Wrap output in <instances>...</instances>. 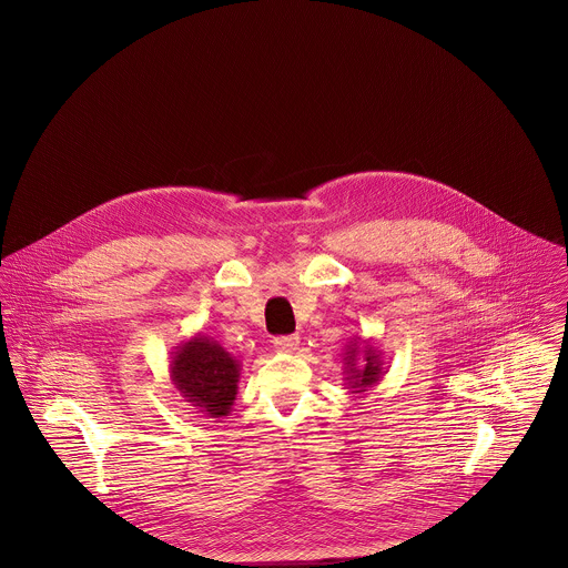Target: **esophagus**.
<instances>
[{"label": "esophagus", "instance_id": "obj_1", "mask_svg": "<svg viewBox=\"0 0 568 568\" xmlns=\"http://www.w3.org/2000/svg\"><path fill=\"white\" fill-rule=\"evenodd\" d=\"M272 344L283 353H292L298 348V335H281V337H274Z\"/></svg>", "mask_w": 568, "mask_h": 568}]
</instances>
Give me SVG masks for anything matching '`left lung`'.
I'll return each instance as SVG.
<instances>
[{
	"mask_svg": "<svg viewBox=\"0 0 568 568\" xmlns=\"http://www.w3.org/2000/svg\"><path fill=\"white\" fill-rule=\"evenodd\" d=\"M357 355H359L357 344H351L348 351H346V357H344L346 359V375H348L346 379H348V386L353 388V393L366 390L368 386L377 384L379 377H382V359H379V355L368 344L362 351V355H364L362 368L355 364Z\"/></svg>",
	"mask_w": 568,
	"mask_h": 568,
	"instance_id": "8db88e82",
	"label": "left lung"
}]
</instances>
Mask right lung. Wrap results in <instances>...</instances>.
I'll list each match as a JSON object with an SVG mask.
<instances>
[{"label": "right lung", "mask_w": 568, "mask_h": 568, "mask_svg": "<svg viewBox=\"0 0 568 568\" xmlns=\"http://www.w3.org/2000/svg\"><path fill=\"white\" fill-rule=\"evenodd\" d=\"M171 377L193 407L209 418H224L237 393L240 364L217 342L197 335L178 348Z\"/></svg>", "instance_id": "1"}]
</instances>
